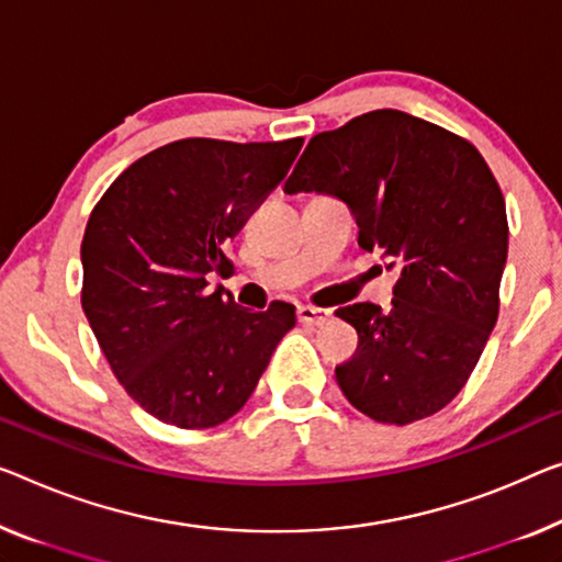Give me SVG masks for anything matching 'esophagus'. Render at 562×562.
<instances>
[{
    "mask_svg": "<svg viewBox=\"0 0 562 562\" xmlns=\"http://www.w3.org/2000/svg\"><path fill=\"white\" fill-rule=\"evenodd\" d=\"M330 317V310L313 307V305H300L297 307V321L303 325H323Z\"/></svg>",
    "mask_w": 562,
    "mask_h": 562,
    "instance_id": "1",
    "label": "esophagus"
}]
</instances>
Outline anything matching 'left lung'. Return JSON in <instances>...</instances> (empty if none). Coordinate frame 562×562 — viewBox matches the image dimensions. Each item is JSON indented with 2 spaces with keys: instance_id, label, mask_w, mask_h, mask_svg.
Returning <instances> with one entry per match:
<instances>
[{
  "instance_id": "obj_1",
  "label": "left lung",
  "mask_w": 562,
  "mask_h": 562,
  "mask_svg": "<svg viewBox=\"0 0 562 562\" xmlns=\"http://www.w3.org/2000/svg\"><path fill=\"white\" fill-rule=\"evenodd\" d=\"M284 191L346 201L358 245L401 270L391 310H335L358 333L353 358L335 368L340 391L381 424L441 412L487 346L507 262L505 196L480 150L383 108L310 138Z\"/></svg>"
}]
</instances>
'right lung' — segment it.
I'll use <instances>...</instances> for the list:
<instances>
[{
	"label": "right lung",
	"mask_w": 562,
	"mask_h": 562,
	"mask_svg": "<svg viewBox=\"0 0 562 562\" xmlns=\"http://www.w3.org/2000/svg\"><path fill=\"white\" fill-rule=\"evenodd\" d=\"M303 138H183L131 164L82 237V310L115 379L158 422L212 429L252 396L295 307H239L206 278L290 171Z\"/></svg>",
	"instance_id": "1"
}]
</instances>
